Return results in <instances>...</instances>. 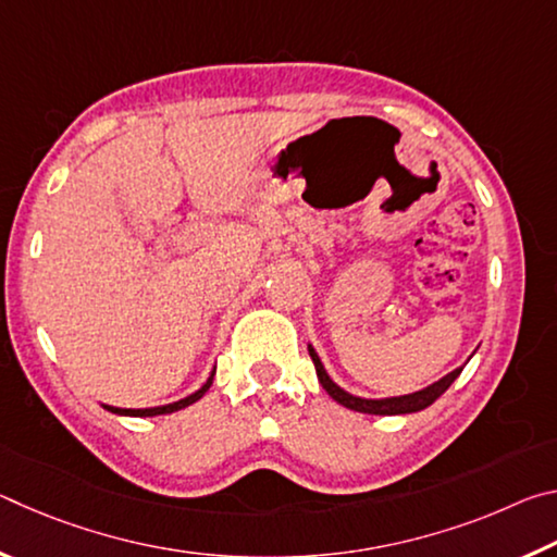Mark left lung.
Listing matches in <instances>:
<instances>
[{
    "instance_id": "left-lung-1",
    "label": "left lung",
    "mask_w": 557,
    "mask_h": 557,
    "mask_svg": "<svg viewBox=\"0 0 557 557\" xmlns=\"http://www.w3.org/2000/svg\"><path fill=\"white\" fill-rule=\"evenodd\" d=\"M307 348H309V356H312V361H314L317 379H319V383H322V388L332 395L338 405H344V408L356 410V412H369V414H408V412L425 410L428 405L435 403L440 395L457 381V375L461 373V369H465V366H459V369H455L447 375H442L440 381L428 385V388L414 391L408 395H393V398H361V395L348 393L342 388V385L334 383L332 375H329L324 369L322 358H319V354L314 351V346L307 344Z\"/></svg>"
}]
</instances>
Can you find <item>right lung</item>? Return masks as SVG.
Returning <instances> with one entry per match:
<instances>
[{
	"label": "right lung",
	"instance_id": "right-lung-1",
	"mask_svg": "<svg viewBox=\"0 0 557 557\" xmlns=\"http://www.w3.org/2000/svg\"><path fill=\"white\" fill-rule=\"evenodd\" d=\"M213 375H215V369L211 371L209 381H206L199 391H194L191 395H186V398H182V400H174V403H166V405H157V408H112V405H102V408L110 410V412H115V414H129V418H157V414L176 412V410H182V408H188V405L196 403V400H201L203 395H206V391L211 388Z\"/></svg>",
	"mask_w": 557,
	"mask_h": 557
}]
</instances>
